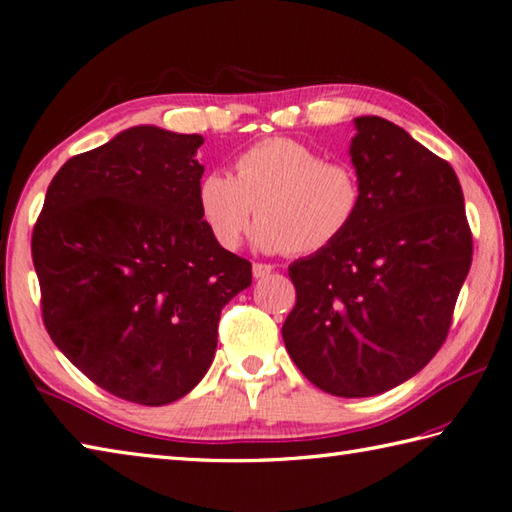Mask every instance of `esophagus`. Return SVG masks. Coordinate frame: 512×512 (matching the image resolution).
Wrapping results in <instances>:
<instances>
[{
	"mask_svg": "<svg viewBox=\"0 0 512 512\" xmlns=\"http://www.w3.org/2000/svg\"><path fill=\"white\" fill-rule=\"evenodd\" d=\"M273 273V266L271 264H253V275L257 277V280H262V277H268Z\"/></svg>",
	"mask_w": 512,
	"mask_h": 512,
	"instance_id": "esophagus-1",
	"label": "esophagus"
}]
</instances>
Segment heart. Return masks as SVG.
<instances>
[{
    "mask_svg": "<svg viewBox=\"0 0 512 512\" xmlns=\"http://www.w3.org/2000/svg\"><path fill=\"white\" fill-rule=\"evenodd\" d=\"M362 181L347 161L293 138H266L241 152L235 176L210 172L199 185V210L219 246L237 248L253 217L255 244L266 253L313 255L356 224Z\"/></svg>",
    "mask_w": 512,
    "mask_h": 512,
    "instance_id": "b5f03b06",
    "label": "heart"
}]
</instances>
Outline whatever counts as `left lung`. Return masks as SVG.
Here are the masks:
<instances>
[{"label":"left lung","instance_id":"8db88e82","mask_svg":"<svg viewBox=\"0 0 512 512\" xmlns=\"http://www.w3.org/2000/svg\"><path fill=\"white\" fill-rule=\"evenodd\" d=\"M353 123L360 215L336 244L288 266L297 300L282 327L297 369L342 398L383 394L434 358L472 264L452 165L385 118Z\"/></svg>","mask_w":512,"mask_h":512}]
</instances>
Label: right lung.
I'll use <instances>...</instances> for the list:
<instances>
[{
    "instance_id": "1",
    "label": "right lung",
    "mask_w": 512,
    "mask_h": 512,
    "mask_svg": "<svg viewBox=\"0 0 512 512\" xmlns=\"http://www.w3.org/2000/svg\"><path fill=\"white\" fill-rule=\"evenodd\" d=\"M199 134L125 129L60 167L33 228L42 318L64 356L109 394L179 401L206 376L221 309L248 259L199 210Z\"/></svg>"
}]
</instances>
